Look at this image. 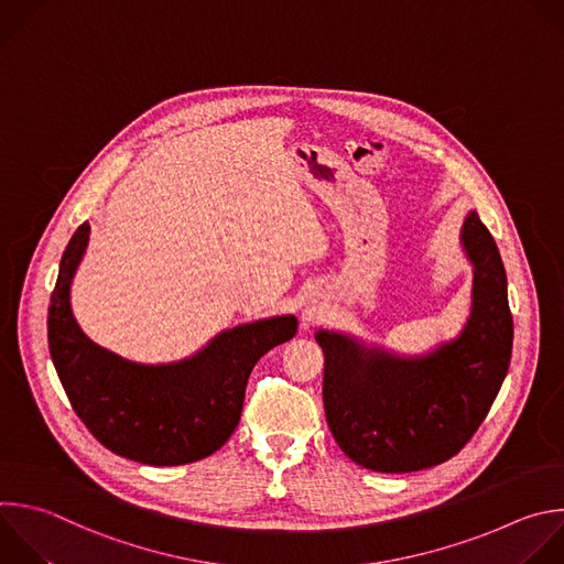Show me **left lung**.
Masks as SVG:
<instances>
[{"label":"left lung","mask_w":564,"mask_h":564,"mask_svg":"<svg viewBox=\"0 0 564 564\" xmlns=\"http://www.w3.org/2000/svg\"><path fill=\"white\" fill-rule=\"evenodd\" d=\"M460 243L474 265V290L469 321L454 340L423 356H399L338 332H316L325 354V419L356 465L408 474L449 460L500 392L513 345L505 265L474 210Z\"/></svg>","instance_id":"1"}]
</instances>
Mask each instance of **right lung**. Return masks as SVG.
<instances>
[{
    "label": "right lung",
    "instance_id": "add662e5",
    "mask_svg": "<svg viewBox=\"0 0 564 564\" xmlns=\"http://www.w3.org/2000/svg\"><path fill=\"white\" fill-rule=\"evenodd\" d=\"M88 235L82 224L66 246L48 310L51 356L75 414L104 447L143 465L172 467L215 454L239 425L257 360L296 334V318L237 325L178 362L126 360L93 343L70 310Z\"/></svg>",
    "mask_w": 564,
    "mask_h": 564
}]
</instances>
